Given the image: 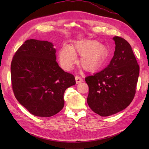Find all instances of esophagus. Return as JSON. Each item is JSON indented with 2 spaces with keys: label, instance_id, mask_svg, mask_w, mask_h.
Wrapping results in <instances>:
<instances>
[{
  "label": "esophagus",
  "instance_id": "34e87169",
  "mask_svg": "<svg viewBox=\"0 0 149 149\" xmlns=\"http://www.w3.org/2000/svg\"><path fill=\"white\" fill-rule=\"evenodd\" d=\"M75 79H76V84H78L79 83H81V82L83 81V79L79 76H75Z\"/></svg>",
  "mask_w": 149,
  "mask_h": 149
}]
</instances>
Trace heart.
Returning a JSON list of instances; mask_svg holds the SVG:
<instances>
[{
	"instance_id": "b5f03b06",
	"label": "heart",
	"mask_w": 149,
	"mask_h": 149,
	"mask_svg": "<svg viewBox=\"0 0 149 149\" xmlns=\"http://www.w3.org/2000/svg\"><path fill=\"white\" fill-rule=\"evenodd\" d=\"M106 47L96 40H86L76 42L70 47H63L59 53L61 66L69 70L74 64L76 56L80 55L79 65L87 72L93 73L105 63Z\"/></svg>"
}]
</instances>
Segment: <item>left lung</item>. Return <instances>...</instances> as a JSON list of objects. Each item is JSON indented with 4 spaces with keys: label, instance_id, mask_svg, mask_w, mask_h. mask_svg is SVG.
Masks as SVG:
<instances>
[{
    "label": "left lung",
    "instance_id": "8db88e82",
    "mask_svg": "<svg viewBox=\"0 0 149 149\" xmlns=\"http://www.w3.org/2000/svg\"><path fill=\"white\" fill-rule=\"evenodd\" d=\"M114 56L105 69L87 76V102L95 113L109 116L125 109L133 100L139 74V66L130 44L123 38H113Z\"/></svg>",
    "mask_w": 149,
    "mask_h": 149
}]
</instances>
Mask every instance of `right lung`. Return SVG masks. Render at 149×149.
I'll list each match as a JSON object with an SVG mask.
<instances>
[{
    "mask_svg": "<svg viewBox=\"0 0 149 149\" xmlns=\"http://www.w3.org/2000/svg\"><path fill=\"white\" fill-rule=\"evenodd\" d=\"M56 49L47 41L27 40L17 49L11 63L14 95L31 114L51 117L64 107L65 90L76 84L56 60Z\"/></svg>",
    "mask_w": 149,
    "mask_h": 149,
    "instance_id": "right-lung-1",
    "label": "right lung"
}]
</instances>
